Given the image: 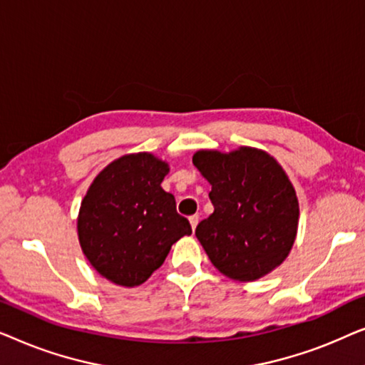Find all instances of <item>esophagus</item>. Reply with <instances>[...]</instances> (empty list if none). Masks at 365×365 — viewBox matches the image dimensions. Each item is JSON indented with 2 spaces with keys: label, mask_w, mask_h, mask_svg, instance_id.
<instances>
[{
  "label": "esophagus",
  "mask_w": 365,
  "mask_h": 365,
  "mask_svg": "<svg viewBox=\"0 0 365 365\" xmlns=\"http://www.w3.org/2000/svg\"><path fill=\"white\" fill-rule=\"evenodd\" d=\"M189 222H191V227H192V231H194V229H196V226H197V222H199L197 214H194V216L189 217Z\"/></svg>",
  "instance_id": "esophagus-1"
}]
</instances>
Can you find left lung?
Returning a JSON list of instances; mask_svg holds the SVG:
<instances>
[{"label":"left lung","instance_id":"8db88e82","mask_svg":"<svg viewBox=\"0 0 365 365\" xmlns=\"http://www.w3.org/2000/svg\"><path fill=\"white\" fill-rule=\"evenodd\" d=\"M192 164L211 184L214 212L196 237L224 276L252 282L281 266L297 236L299 201L291 179L271 154L241 146L201 149Z\"/></svg>","mask_w":365,"mask_h":365}]
</instances>
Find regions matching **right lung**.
<instances>
[{
  "instance_id": "obj_1",
  "label": "right lung",
  "mask_w": 365,
  "mask_h": 365,
  "mask_svg": "<svg viewBox=\"0 0 365 365\" xmlns=\"http://www.w3.org/2000/svg\"><path fill=\"white\" fill-rule=\"evenodd\" d=\"M169 164L151 153L114 159L94 178L78 214V239L89 264L118 286L146 282L171 246L192 229L161 187Z\"/></svg>"
}]
</instances>
